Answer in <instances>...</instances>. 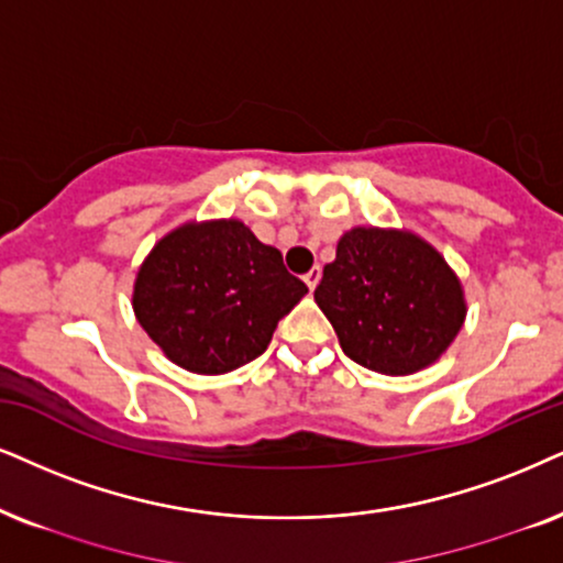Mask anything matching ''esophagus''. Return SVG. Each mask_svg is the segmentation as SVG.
<instances>
[{"mask_svg":"<svg viewBox=\"0 0 563 563\" xmlns=\"http://www.w3.org/2000/svg\"><path fill=\"white\" fill-rule=\"evenodd\" d=\"M319 277H322V269H319V267H311L309 273L303 275V283H306V286H309V290H314V288H317Z\"/></svg>","mask_w":563,"mask_h":563,"instance_id":"esophagus-1","label":"esophagus"}]
</instances>
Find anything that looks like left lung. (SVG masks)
Returning a JSON list of instances; mask_svg holds the SVG:
<instances>
[{
  "mask_svg": "<svg viewBox=\"0 0 563 563\" xmlns=\"http://www.w3.org/2000/svg\"><path fill=\"white\" fill-rule=\"evenodd\" d=\"M314 301L347 358L387 376L439 361L467 314L457 275L429 241L364 225L338 241Z\"/></svg>",
  "mask_w": 563,
  "mask_h": 563,
  "instance_id": "obj_1",
  "label": "left lung"
}]
</instances>
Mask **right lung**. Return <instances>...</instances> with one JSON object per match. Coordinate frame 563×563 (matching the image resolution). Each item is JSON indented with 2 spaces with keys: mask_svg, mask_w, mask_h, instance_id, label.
Listing matches in <instances>:
<instances>
[{
  "mask_svg": "<svg viewBox=\"0 0 563 563\" xmlns=\"http://www.w3.org/2000/svg\"><path fill=\"white\" fill-rule=\"evenodd\" d=\"M275 246L241 220L184 223L142 262L132 306L176 366L225 374L267 351L277 322L306 296Z\"/></svg>",
  "mask_w": 563,
  "mask_h": 563,
  "instance_id": "1",
  "label": "right lung"
}]
</instances>
